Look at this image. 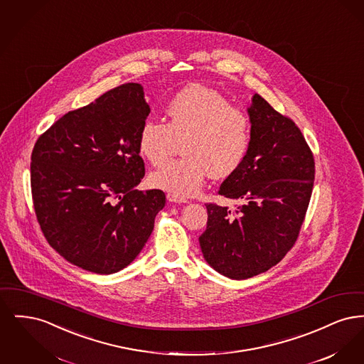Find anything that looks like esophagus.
I'll use <instances>...</instances> for the list:
<instances>
[{
	"label": "esophagus",
	"instance_id": "esophagus-1",
	"mask_svg": "<svg viewBox=\"0 0 364 364\" xmlns=\"http://www.w3.org/2000/svg\"><path fill=\"white\" fill-rule=\"evenodd\" d=\"M166 198H168V200H169L171 203H187V199L178 198V196H176L173 193H168Z\"/></svg>",
	"mask_w": 364,
	"mask_h": 364
}]
</instances>
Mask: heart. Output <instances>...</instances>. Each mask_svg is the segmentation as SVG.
Instances as JSON below:
<instances>
[{"mask_svg":"<svg viewBox=\"0 0 364 364\" xmlns=\"http://www.w3.org/2000/svg\"><path fill=\"white\" fill-rule=\"evenodd\" d=\"M166 122L149 119L139 129L140 156L158 166L172 154L174 140L184 138L181 154L150 174L151 184L176 196L202 190L208 174L224 178L235 173L250 146V120L224 95L200 85L180 90L165 109Z\"/></svg>","mask_w":364,"mask_h":364,"instance_id":"1","label":"heart"}]
</instances>
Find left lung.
Instances as JSON below:
<instances>
[{
  "mask_svg": "<svg viewBox=\"0 0 364 364\" xmlns=\"http://www.w3.org/2000/svg\"><path fill=\"white\" fill-rule=\"evenodd\" d=\"M247 110L251 122L247 156L218 191L239 206L232 211L208 203V228L199 237L208 264L232 279L258 276L294 247L315 174L311 150L291 119L259 94Z\"/></svg>",
  "mask_w": 364,
  "mask_h": 364,
  "instance_id": "left-lung-1",
  "label": "left lung"
}]
</instances>
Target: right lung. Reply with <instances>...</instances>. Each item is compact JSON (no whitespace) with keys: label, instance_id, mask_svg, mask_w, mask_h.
<instances>
[{"label":"right lung","instance_id":"right-lung-1","mask_svg":"<svg viewBox=\"0 0 364 364\" xmlns=\"http://www.w3.org/2000/svg\"><path fill=\"white\" fill-rule=\"evenodd\" d=\"M150 113L143 87L125 83L68 112L41 135L31 156L35 214L53 248L72 264L112 274L149 240L161 190L144 176L138 135Z\"/></svg>","mask_w":364,"mask_h":364}]
</instances>
